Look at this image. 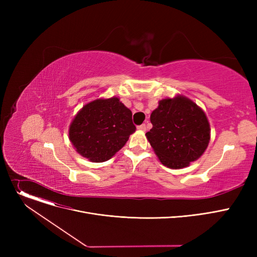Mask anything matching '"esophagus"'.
Segmentation results:
<instances>
[{"instance_id": "34e87169", "label": "esophagus", "mask_w": 257, "mask_h": 257, "mask_svg": "<svg viewBox=\"0 0 257 257\" xmlns=\"http://www.w3.org/2000/svg\"><path fill=\"white\" fill-rule=\"evenodd\" d=\"M138 129L141 130V131H146V125H145V124H142V125L138 126Z\"/></svg>"}]
</instances>
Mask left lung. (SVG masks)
I'll list each match as a JSON object with an SVG mask.
<instances>
[{"mask_svg":"<svg viewBox=\"0 0 257 257\" xmlns=\"http://www.w3.org/2000/svg\"><path fill=\"white\" fill-rule=\"evenodd\" d=\"M152 129L146 133L160 163L170 169H183L199 159L210 141L205 112L182 94L158 102L152 111Z\"/></svg>","mask_w":257,"mask_h":257,"instance_id":"obj_1","label":"left lung"}]
</instances>
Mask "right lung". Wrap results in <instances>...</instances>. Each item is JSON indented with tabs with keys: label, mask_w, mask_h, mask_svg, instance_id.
<instances>
[{
	"label": "right lung",
	"mask_w": 257,
	"mask_h": 257,
	"mask_svg": "<svg viewBox=\"0 0 257 257\" xmlns=\"http://www.w3.org/2000/svg\"><path fill=\"white\" fill-rule=\"evenodd\" d=\"M132 112L117 97L100 98L85 104L69 128L77 153L91 163L110 159L136 132Z\"/></svg>",
	"instance_id": "1"
}]
</instances>
